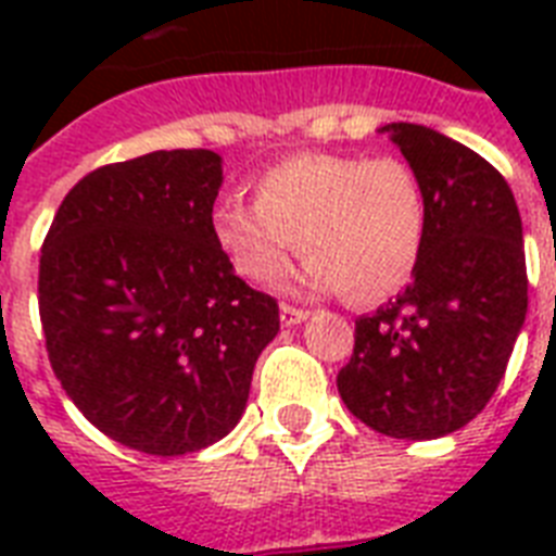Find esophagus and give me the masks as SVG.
Listing matches in <instances>:
<instances>
[{
	"instance_id": "obj_1",
	"label": "esophagus",
	"mask_w": 556,
	"mask_h": 556,
	"mask_svg": "<svg viewBox=\"0 0 556 556\" xmlns=\"http://www.w3.org/2000/svg\"><path fill=\"white\" fill-rule=\"evenodd\" d=\"M279 320H282V326H296V323L308 320V312H305V308H296V305H282V308H279Z\"/></svg>"
}]
</instances>
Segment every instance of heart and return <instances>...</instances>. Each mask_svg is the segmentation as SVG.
I'll list each match as a JSON object with an SVG mask.
<instances>
[{
	"instance_id": "heart-1",
	"label": "heart",
	"mask_w": 556,
	"mask_h": 556,
	"mask_svg": "<svg viewBox=\"0 0 556 556\" xmlns=\"http://www.w3.org/2000/svg\"><path fill=\"white\" fill-rule=\"evenodd\" d=\"M251 187L253 204L222 199L210 213L213 242L244 279L277 282L296 248L308 256L303 286L352 303H380L413 279L430 207L401 159L303 152Z\"/></svg>"
}]
</instances>
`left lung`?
<instances>
[{
	"instance_id": "obj_1",
	"label": "left lung",
	"mask_w": 556,
	"mask_h": 556,
	"mask_svg": "<svg viewBox=\"0 0 556 556\" xmlns=\"http://www.w3.org/2000/svg\"><path fill=\"white\" fill-rule=\"evenodd\" d=\"M380 132L421 181L430 225L413 282L355 320L338 389L392 439H441L482 413L528 312L522 218L508 181L465 143L418 124Z\"/></svg>"
}]
</instances>
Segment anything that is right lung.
Wrapping results in <instances>:
<instances>
[{
  "label": "right lung",
  "instance_id": "obj_1",
  "mask_svg": "<svg viewBox=\"0 0 556 556\" xmlns=\"http://www.w3.org/2000/svg\"><path fill=\"white\" fill-rule=\"evenodd\" d=\"M222 159L161 150L68 190L39 256V320L65 395L109 439L185 456L233 430L274 296L236 277L210 233Z\"/></svg>",
  "mask_w": 556,
  "mask_h": 556
}]
</instances>
